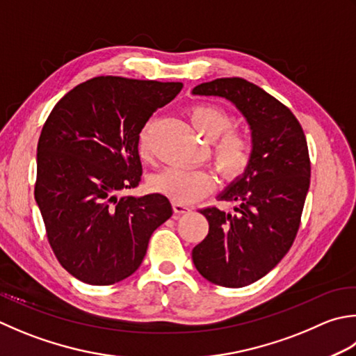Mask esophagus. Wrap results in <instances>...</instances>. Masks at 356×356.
Wrapping results in <instances>:
<instances>
[{
	"mask_svg": "<svg viewBox=\"0 0 356 356\" xmlns=\"http://www.w3.org/2000/svg\"><path fill=\"white\" fill-rule=\"evenodd\" d=\"M172 210H174V214H185L188 211H191V207L184 205V204H177V202H174Z\"/></svg>",
	"mask_w": 356,
	"mask_h": 356,
	"instance_id": "34e87169",
	"label": "esophagus"
}]
</instances>
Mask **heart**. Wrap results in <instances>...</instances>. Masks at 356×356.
<instances>
[{"label": "heart", "mask_w": 356, "mask_h": 356, "mask_svg": "<svg viewBox=\"0 0 356 356\" xmlns=\"http://www.w3.org/2000/svg\"><path fill=\"white\" fill-rule=\"evenodd\" d=\"M190 118L202 136L213 142V159L220 174L238 179L252 166L254 145L252 138L232 131L236 118L216 104L200 103L190 109ZM151 120L146 122L137 136V148L142 157L149 156ZM216 177L208 170L170 168L149 179L152 191L163 194L177 204H193L213 191Z\"/></svg>", "instance_id": "1"}]
</instances>
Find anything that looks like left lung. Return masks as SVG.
Wrapping results in <instances>:
<instances>
[{
  "label": "left lung",
  "instance_id": "8db88e82",
  "mask_svg": "<svg viewBox=\"0 0 356 356\" xmlns=\"http://www.w3.org/2000/svg\"><path fill=\"white\" fill-rule=\"evenodd\" d=\"M193 94L224 97L252 128L253 163L220 194L238 207L234 213L200 210L210 229L193 248V262L205 280L245 287L275 268L296 238L310 186L307 140L285 104L239 76L202 83Z\"/></svg>",
  "mask_w": 356,
  "mask_h": 356
}]
</instances>
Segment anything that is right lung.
<instances>
[{
	"label": "right lung",
	"instance_id": "right-lung-1",
	"mask_svg": "<svg viewBox=\"0 0 356 356\" xmlns=\"http://www.w3.org/2000/svg\"><path fill=\"white\" fill-rule=\"evenodd\" d=\"M182 83L95 76L55 104L37 146L35 200L61 267L90 285L127 280L154 229L172 216L159 193L132 197L142 163L137 136Z\"/></svg>",
	"mask_w": 356,
	"mask_h": 356
}]
</instances>
